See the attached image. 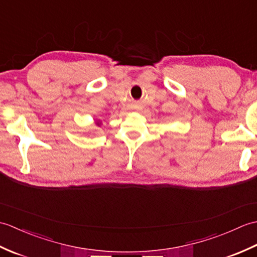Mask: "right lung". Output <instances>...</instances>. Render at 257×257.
Masks as SVG:
<instances>
[{"label":"right lung","mask_w":257,"mask_h":257,"mask_svg":"<svg viewBox=\"0 0 257 257\" xmlns=\"http://www.w3.org/2000/svg\"><path fill=\"white\" fill-rule=\"evenodd\" d=\"M95 123H96V125H98V127H99V125L101 124V122L98 121V120H97V121H95Z\"/></svg>","instance_id":"1"}]
</instances>
